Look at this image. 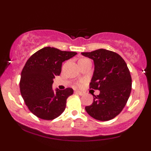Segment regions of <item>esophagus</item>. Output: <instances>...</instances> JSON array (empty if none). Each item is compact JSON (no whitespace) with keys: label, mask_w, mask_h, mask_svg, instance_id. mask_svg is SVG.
<instances>
[{"label":"esophagus","mask_w":151,"mask_h":151,"mask_svg":"<svg viewBox=\"0 0 151 151\" xmlns=\"http://www.w3.org/2000/svg\"><path fill=\"white\" fill-rule=\"evenodd\" d=\"M75 92L77 93V94L80 95V96H82V95H84V91H76Z\"/></svg>","instance_id":"obj_1"}]
</instances>
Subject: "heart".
Listing matches in <instances>:
<instances>
[{"label":"heart","instance_id":"heart-1","mask_svg":"<svg viewBox=\"0 0 151 151\" xmlns=\"http://www.w3.org/2000/svg\"><path fill=\"white\" fill-rule=\"evenodd\" d=\"M88 60V59H81L80 60ZM80 60H79V61H80Z\"/></svg>","mask_w":151,"mask_h":151}]
</instances>
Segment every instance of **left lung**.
<instances>
[{
    "mask_svg": "<svg viewBox=\"0 0 151 151\" xmlns=\"http://www.w3.org/2000/svg\"><path fill=\"white\" fill-rule=\"evenodd\" d=\"M81 55L93 60L94 71L90 89L100 91L93 101L85 107L89 116L106 121L121 113L130 96L132 80L126 62L119 54L99 49Z\"/></svg>",
    "mask_w": 151,
    "mask_h": 151,
    "instance_id": "obj_1",
    "label": "left lung"
}]
</instances>
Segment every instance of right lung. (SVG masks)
Segmentation results:
<instances>
[{"label": "right lung", "mask_w": 151, "mask_h": 151, "mask_svg": "<svg viewBox=\"0 0 151 151\" xmlns=\"http://www.w3.org/2000/svg\"><path fill=\"white\" fill-rule=\"evenodd\" d=\"M46 47L34 53L26 62L21 72L20 89L27 108L44 120H52L63 113L72 88L53 91V79L62 71V64L77 55Z\"/></svg>", "instance_id": "right-lung-1"}]
</instances>
